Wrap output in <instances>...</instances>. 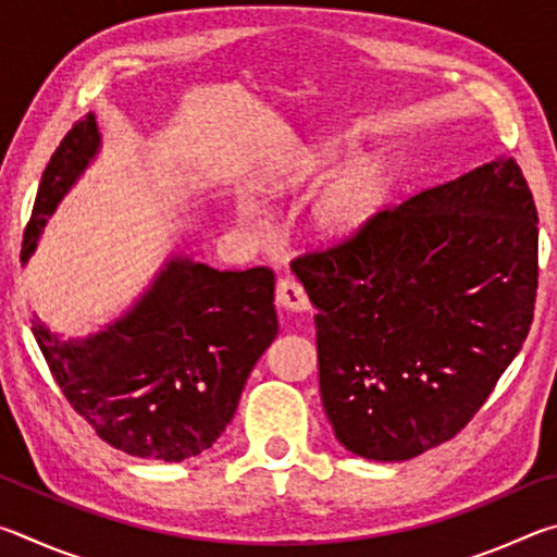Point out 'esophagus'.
Instances as JSON below:
<instances>
[{
	"instance_id": "obj_1",
	"label": "esophagus",
	"mask_w": 557,
	"mask_h": 557,
	"mask_svg": "<svg viewBox=\"0 0 557 557\" xmlns=\"http://www.w3.org/2000/svg\"><path fill=\"white\" fill-rule=\"evenodd\" d=\"M275 299L282 309H289V312H305V309H309V297L305 287L292 277H282L277 282Z\"/></svg>"
}]
</instances>
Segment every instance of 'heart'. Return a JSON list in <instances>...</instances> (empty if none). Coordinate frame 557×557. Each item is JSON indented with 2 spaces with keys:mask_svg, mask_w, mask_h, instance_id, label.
Masks as SVG:
<instances>
[{
  "mask_svg": "<svg viewBox=\"0 0 557 557\" xmlns=\"http://www.w3.org/2000/svg\"><path fill=\"white\" fill-rule=\"evenodd\" d=\"M383 191V174L373 162H358L348 166L317 196L312 209L317 233L332 240L351 238L379 209Z\"/></svg>",
  "mask_w": 557,
  "mask_h": 557,
  "instance_id": "obj_1",
  "label": "heart"
}]
</instances>
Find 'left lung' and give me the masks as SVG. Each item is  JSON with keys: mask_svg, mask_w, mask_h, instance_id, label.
<instances>
[{"mask_svg": "<svg viewBox=\"0 0 557 557\" xmlns=\"http://www.w3.org/2000/svg\"><path fill=\"white\" fill-rule=\"evenodd\" d=\"M292 270L319 309V391L342 445L403 461L457 437L521 351L539 211L516 159L375 211Z\"/></svg>", "mask_w": 557, "mask_h": 557, "instance_id": "obj_1", "label": "left lung"}]
</instances>
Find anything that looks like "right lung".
Segmentation results:
<instances>
[{
  "label": "right lung",
  "mask_w": 557,
  "mask_h": 557,
  "mask_svg": "<svg viewBox=\"0 0 557 557\" xmlns=\"http://www.w3.org/2000/svg\"><path fill=\"white\" fill-rule=\"evenodd\" d=\"M96 117L75 122L44 169L22 262L46 219L96 157ZM275 272L213 270L172 258L135 309L86 342H61L32 319L36 344L65 400L120 451L182 461L233 420L243 385L277 334Z\"/></svg>",
  "instance_id": "right-lung-1"
}]
</instances>
